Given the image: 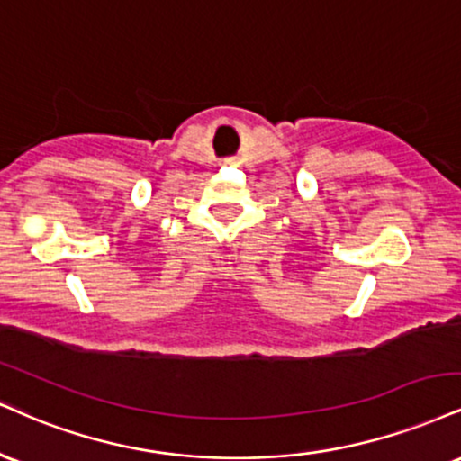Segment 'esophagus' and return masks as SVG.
Segmentation results:
<instances>
[{
    "label": "esophagus",
    "instance_id": "obj_1",
    "mask_svg": "<svg viewBox=\"0 0 461 461\" xmlns=\"http://www.w3.org/2000/svg\"><path fill=\"white\" fill-rule=\"evenodd\" d=\"M225 165H230V167H234V165H238V160H236V158H227Z\"/></svg>",
    "mask_w": 461,
    "mask_h": 461
}]
</instances>
